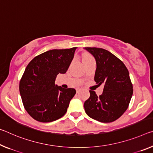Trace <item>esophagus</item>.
<instances>
[{"label":"esophagus","mask_w":153,"mask_h":153,"mask_svg":"<svg viewBox=\"0 0 153 153\" xmlns=\"http://www.w3.org/2000/svg\"><path fill=\"white\" fill-rule=\"evenodd\" d=\"M81 90V88H76V92H77V93H79V91H80Z\"/></svg>","instance_id":"34e87169"}]
</instances>
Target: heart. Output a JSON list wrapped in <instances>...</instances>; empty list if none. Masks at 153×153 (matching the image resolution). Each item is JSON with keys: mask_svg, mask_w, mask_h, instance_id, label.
I'll use <instances>...</instances> for the list:
<instances>
[{"mask_svg": "<svg viewBox=\"0 0 153 153\" xmlns=\"http://www.w3.org/2000/svg\"><path fill=\"white\" fill-rule=\"evenodd\" d=\"M91 58H93V56L91 54H88V53H85V54H83V56H82V60L85 59H91Z\"/></svg>", "mask_w": 153, "mask_h": 153, "instance_id": "heart-1", "label": "heart"}]
</instances>
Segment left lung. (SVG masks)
Segmentation results:
<instances>
[{
	"label": "left lung",
	"instance_id": "left-lung-1",
	"mask_svg": "<svg viewBox=\"0 0 153 153\" xmlns=\"http://www.w3.org/2000/svg\"><path fill=\"white\" fill-rule=\"evenodd\" d=\"M96 60L94 81L104 85L97 96L90 91V97L84 102L86 114L101 123H111L119 118L129 107L133 95V84L125 64L109 51L98 48H85Z\"/></svg>",
	"mask_w": 153,
	"mask_h": 153
}]
</instances>
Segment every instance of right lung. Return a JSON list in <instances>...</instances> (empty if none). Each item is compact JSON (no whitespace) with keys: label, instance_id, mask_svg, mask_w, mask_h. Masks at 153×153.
<instances>
[{"label":"right lung","instance_id":"add662e5","mask_svg":"<svg viewBox=\"0 0 153 153\" xmlns=\"http://www.w3.org/2000/svg\"><path fill=\"white\" fill-rule=\"evenodd\" d=\"M76 49L47 51L35 56L26 67L19 89L24 108L35 120L52 122L67 112L76 91L56 86L55 80L58 74L67 72Z\"/></svg>","mask_w":153,"mask_h":153}]
</instances>
